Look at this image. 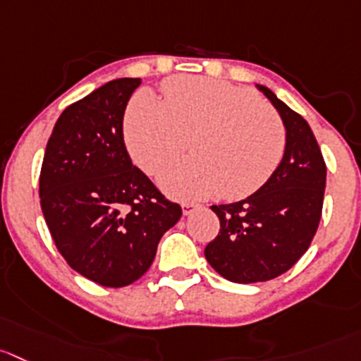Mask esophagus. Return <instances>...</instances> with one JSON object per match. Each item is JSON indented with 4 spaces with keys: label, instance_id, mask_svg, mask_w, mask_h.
Instances as JSON below:
<instances>
[{
    "label": "esophagus",
    "instance_id": "34e87169",
    "mask_svg": "<svg viewBox=\"0 0 361 361\" xmlns=\"http://www.w3.org/2000/svg\"><path fill=\"white\" fill-rule=\"evenodd\" d=\"M198 207H200V205H197V204H190V202H186V204H183V214H184V216H190L191 212L197 211Z\"/></svg>",
    "mask_w": 361,
    "mask_h": 361
}]
</instances>
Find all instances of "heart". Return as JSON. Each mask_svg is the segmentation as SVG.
I'll return each instance as SVG.
<instances>
[{
    "instance_id": "b5f03b06",
    "label": "heart",
    "mask_w": 361,
    "mask_h": 361,
    "mask_svg": "<svg viewBox=\"0 0 361 361\" xmlns=\"http://www.w3.org/2000/svg\"><path fill=\"white\" fill-rule=\"evenodd\" d=\"M123 138L136 166L159 175L186 150L193 159L161 178L171 197L228 200L255 193L286 152V127L253 92L221 80L178 75L163 85V101L149 92L133 99Z\"/></svg>"
}]
</instances>
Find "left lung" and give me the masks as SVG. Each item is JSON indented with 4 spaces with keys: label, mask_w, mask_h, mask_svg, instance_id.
<instances>
[{
    "label": "left lung",
    "mask_w": 361,
    "mask_h": 361,
    "mask_svg": "<svg viewBox=\"0 0 361 361\" xmlns=\"http://www.w3.org/2000/svg\"><path fill=\"white\" fill-rule=\"evenodd\" d=\"M286 126V152L260 190L241 202L212 205L219 232L205 246L216 273L234 283L267 281L289 271L310 246L326 188V164L307 120L257 85Z\"/></svg>",
    "instance_id": "1"
}]
</instances>
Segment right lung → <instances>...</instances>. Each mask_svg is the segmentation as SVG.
<instances>
[{"label": "right lung", "mask_w": 361, "mask_h": 361, "mask_svg": "<svg viewBox=\"0 0 361 361\" xmlns=\"http://www.w3.org/2000/svg\"><path fill=\"white\" fill-rule=\"evenodd\" d=\"M140 78L102 85L63 109L40 170V207L68 266L104 287H126L154 262L183 216L133 164L123 111Z\"/></svg>", "instance_id": "right-lung-1"}]
</instances>
